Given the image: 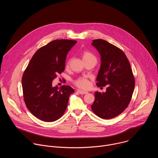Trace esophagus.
Segmentation results:
<instances>
[{
  "instance_id": "34e87169",
  "label": "esophagus",
  "mask_w": 158,
  "mask_h": 158,
  "mask_svg": "<svg viewBox=\"0 0 158 158\" xmlns=\"http://www.w3.org/2000/svg\"><path fill=\"white\" fill-rule=\"evenodd\" d=\"M79 94H87L88 92L87 91H82V90H80V89H78L77 91Z\"/></svg>"
}]
</instances>
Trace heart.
<instances>
[{
    "instance_id": "obj_1",
    "label": "heart",
    "mask_w": 158,
    "mask_h": 158,
    "mask_svg": "<svg viewBox=\"0 0 158 158\" xmlns=\"http://www.w3.org/2000/svg\"><path fill=\"white\" fill-rule=\"evenodd\" d=\"M82 58L84 62L89 60H96V57L91 53L87 51H84L82 52ZM69 62L67 64V67H68ZM74 84L79 87L81 89H87L89 87V83L88 80L84 77H79L74 81Z\"/></svg>"
}]
</instances>
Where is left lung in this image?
<instances>
[{
	"label": "left lung",
	"instance_id": "1",
	"mask_svg": "<svg viewBox=\"0 0 158 158\" xmlns=\"http://www.w3.org/2000/svg\"><path fill=\"white\" fill-rule=\"evenodd\" d=\"M92 45L101 56L96 85H107V87L105 93L95 92L91 109L99 118L111 119L119 115L128 106L134 89V78L123 51L103 39L93 40Z\"/></svg>",
	"mask_w": 158,
	"mask_h": 158
}]
</instances>
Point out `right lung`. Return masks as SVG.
Returning <instances> with one entry per match:
<instances>
[{"instance_id": "right-lung-1", "label": "right lung", "mask_w": 158, "mask_h": 158, "mask_svg": "<svg viewBox=\"0 0 158 158\" xmlns=\"http://www.w3.org/2000/svg\"><path fill=\"white\" fill-rule=\"evenodd\" d=\"M76 40H54L40 48L32 56L22 76L24 100L27 109L38 119L53 122L67 108L74 90L69 85L53 87L52 81L65 69L66 56Z\"/></svg>"}]
</instances>
